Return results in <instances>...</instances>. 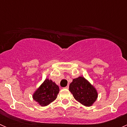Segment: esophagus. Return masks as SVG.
Here are the masks:
<instances>
[{"mask_svg":"<svg viewBox=\"0 0 127 127\" xmlns=\"http://www.w3.org/2000/svg\"><path fill=\"white\" fill-rule=\"evenodd\" d=\"M64 88H65V89H68V88H69V85H67V86H66V87H64Z\"/></svg>","mask_w":127,"mask_h":127,"instance_id":"obj_1","label":"esophagus"}]
</instances>
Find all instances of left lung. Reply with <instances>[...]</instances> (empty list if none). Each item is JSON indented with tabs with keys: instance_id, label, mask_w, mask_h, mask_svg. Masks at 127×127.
I'll use <instances>...</instances> for the list:
<instances>
[{
	"instance_id": "left-lung-1",
	"label": "left lung",
	"mask_w": 127,
	"mask_h": 127,
	"mask_svg": "<svg viewBox=\"0 0 127 127\" xmlns=\"http://www.w3.org/2000/svg\"><path fill=\"white\" fill-rule=\"evenodd\" d=\"M69 91L75 100L87 107L92 106L98 98L96 89L82 76L73 79L69 85Z\"/></svg>"
}]
</instances>
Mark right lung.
<instances>
[{
	"mask_svg": "<svg viewBox=\"0 0 127 127\" xmlns=\"http://www.w3.org/2000/svg\"><path fill=\"white\" fill-rule=\"evenodd\" d=\"M60 92L58 85L52 80L46 79L32 95L34 101L41 106H47L54 101Z\"/></svg>",
	"mask_w": 127,
	"mask_h": 127,
	"instance_id": "1",
	"label": "right lung"
}]
</instances>
